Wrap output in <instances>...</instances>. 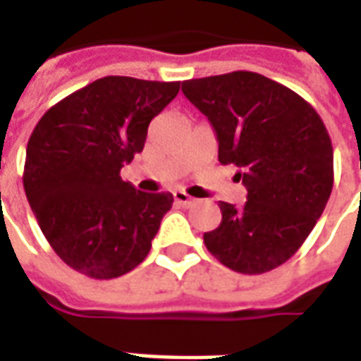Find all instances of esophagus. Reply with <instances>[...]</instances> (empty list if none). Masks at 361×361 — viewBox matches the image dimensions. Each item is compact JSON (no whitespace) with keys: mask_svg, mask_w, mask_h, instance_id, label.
<instances>
[{"mask_svg":"<svg viewBox=\"0 0 361 361\" xmlns=\"http://www.w3.org/2000/svg\"><path fill=\"white\" fill-rule=\"evenodd\" d=\"M173 199H176V203L183 204V207H189V204L195 203V199H191L185 191H173Z\"/></svg>","mask_w":361,"mask_h":361,"instance_id":"esophagus-1","label":"esophagus"}]
</instances>
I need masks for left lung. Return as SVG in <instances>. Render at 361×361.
<instances>
[{
	"label": "left lung",
	"instance_id": "1",
	"mask_svg": "<svg viewBox=\"0 0 361 361\" xmlns=\"http://www.w3.org/2000/svg\"><path fill=\"white\" fill-rule=\"evenodd\" d=\"M181 90L207 116L220 164H235L242 207L220 201L207 250L243 274L272 271L300 250L333 191V145L313 106L251 71L191 79Z\"/></svg>",
	"mask_w": 361,
	"mask_h": 361
}]
</instances>
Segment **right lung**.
Wrapping results in <instances>:
<instances>
[{"instance_id":"right-lung-1","label":"right lung","mask_w":361,"mask_h":361,"mask_svg":"<svg viewBox=\"0 0 361 361\" xmlns=\"http://www.w3.org/2000/svg\"><path fill=\"white\" fill-rule=\"evenodd\" d=\"M180 82L104 77L51 106L27 145L23 185L38 226L67 265L118 279L145 261L172 193H145L119 170L141 152Z\"/></svg>"}]
</instances>
